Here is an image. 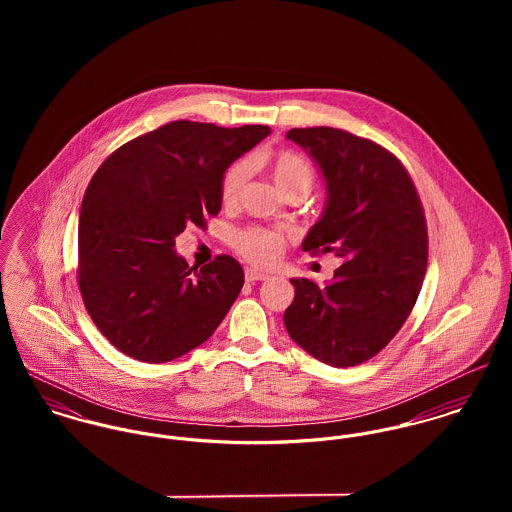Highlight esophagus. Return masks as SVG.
I'll return each instance as SVG.
<instances>
[{
	"label": "esophagus",
	"instance_id": "1",
	"mask_svg": "<svg viewBox=\"0 0 512 512\" xmlns=\"http://www.w3.org/2000/svg\"><path fill=\"white\" fill-rule=\"evenodd\" d=\"M244 278H246V282H262V280H268L270 276H268V274H264V272H260V270H252V268H248V270L244 272Z\"/></svg>",
	"mask_w": 512,
	"mask_h": 512
}]
</instances>
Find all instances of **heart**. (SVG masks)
<instances>
[{
    "label": "heart",
    "mask_w": 512,
    "mask_h": 512,
    "mask_svg": "<svg viewBox=\"0 0 512 512\" xmlns=\"http://www.w3.org/2000/svg\"><path fill=\"white\" fill-rule=\"evenodd\" d=\"M266 163H268L272 181L284 195H290V193L307 195V191L311 189V185L315 181V171H313L311 163L295 151L272 153ZM246 177H248V165L244 161H236L224 171V175L220 179V201L226 207H232L238 203L242 189L246 185ZM232 246L246 260L266 266V264H272L280 256L284 240H282V236H278L276 232H270V230L246 228V230H240L234 234Z\"/></svg>",
    "instance_id": "b5f03b06"
}]
</instances>
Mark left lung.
<instances>
[{
	"label": "left lung",
	"instance_id": "obj_1",
	"mask_svg": "<svg viewBox=\"0 0 512 512\" xmlns=\"http://www.w3.org/2000/svg\"><path fill=\"white\" fill-rule=\"evenodd\" d=\"M325 181V209L301 242L343 264L329 284L292 280L284 313L293 341L325 365H361L408 319L428 264L426 217L404 165L384 147L335 128H293Z\"/></svg>",
	"mask_w": 512,
	"mask_h": 512
}]
</instances>
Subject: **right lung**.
Instances as JSON below:
<instances>
[{
    "label": "right lung",
    "instance_id": "add662e5",
    "mask_svg": "<svg viewBox=\"0 0 512 512\" xmlns=\"http://www.w3.org/2000/svg\"><path fill=\"white\" fill-rule=\"evenodd\" d=\"M268 126L177 120L116 149L94 173L78 217V288L124 355L169 363L203 345L244 284L232 256L193 272L175 252L187 224L219 215L220 179Z\"/></svg>",
    "mask_w": 512,
    "mask_h": 512
}]
</instances>
